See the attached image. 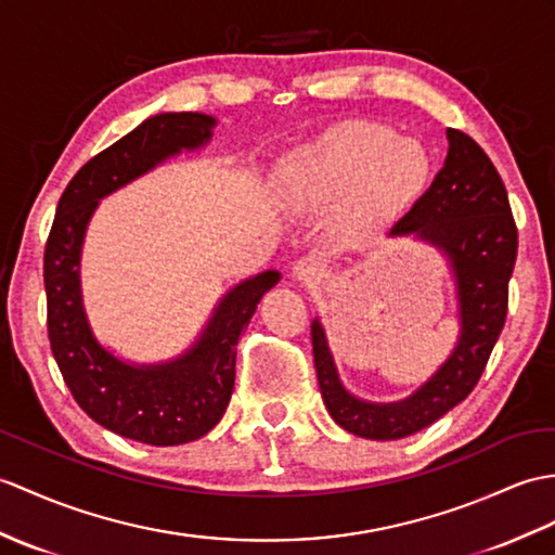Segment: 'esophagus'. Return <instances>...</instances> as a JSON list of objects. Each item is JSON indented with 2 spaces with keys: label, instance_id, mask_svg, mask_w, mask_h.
Segmentation results:
<instances>
[{
  "label": "esophagus",
  "instance_id": "34e87169",
  "mask_svg": "<svg viewBox=\"0 0 555 555\" xmlns=\"http://www.w3.org/2000/svg\"><path fill=\"white\" fill-rule=\"evenodd\" d=\"M328 274V264L324 257L319 255H305L293 267V276L302 283H319Z\"/></svg>",
  "mask_w": 555,
  "mask_h": 555
}]
</instances>
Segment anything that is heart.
Returning <instances> with one entry per match:
<instances>
[{
	"instance_id": "1",
	"label": "heart",
	"mask_w": 555,
	"mask_h": 555,
	"mask_svg": "<svg viewBox=\"0 0 555 555\" xmlns=\"http://www.w3.org/2000/svg\"><path fill=\"white\" fill-rule=\"evenodd\" d=\"M433 177L421 141L390 127L350 122L293 151L281 165L276 193L291 210H326L345 201L354 224H383L416 203Z\"/></svg>"
}]
</instances>
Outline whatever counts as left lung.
Returning <instances> with one entry per match:
<instances>
[{"label": "left lung", "instance_id": "obj_1", "mask_svg": "<svg viewBox=\"0 0 555 555\" xmlns=\"http://www.w3.org/2000/svg\"><path fill=\"white\" fill-rule=\"evenodd\" d=\"M444 167L390 236H416L452 264L459 298V343L421 388L392 404L347 392L333 364L324 326L312 321L314 366L331 418L366 440H399L442 418L478 385L508 312V281L518 255V229L508 193L492 160L461 130H447Z\"/></svg>", "mask_w": 555, "mask_h": 555}]
</instances>
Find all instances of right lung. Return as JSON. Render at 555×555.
Masks as SVG:
<instances>
[{
	"instance_id": "add662e5",
	"label": "right lung",
	"mask_w": 555,
	"mask_h": 555,
	"mask_svg": "<svg viewBox=\"0 0 555 555\" xmlns=\"http://www.w3.org/2000/svg\"><path fill=\"white\" fill-rule=\"evenodd\" d=\"M215 118L160 113L85 163L59 201L44 248L47 331L61 376L85 414L115 435L175 447L210 433L224 416L236 378V345L262 295L281 274L269 269L231 288L184 354L165 364H127L101 347L89 326L80 253L103 196L130 184L182 149H201Z\"/></svg>"
}]
</instances>
